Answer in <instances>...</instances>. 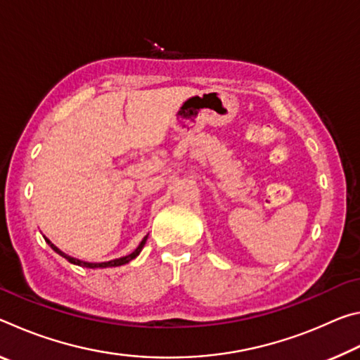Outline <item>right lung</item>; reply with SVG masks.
<instances>
[{
  "label": "right lung",
  "instance_id": "add662e5",
  "mask_svg": "<svg viewBox=\"0 0 360 360\" xmlns=\"http://www.w3.org/2000/svg\"><path fill=\"white\" fill-rule=\"evenodd\" d=\"M44 240H46L47 245L53 249V251L62 255V257H65L68 262H71V264L79 265V266H84V268H94V270H95V268H111V266H120V265L129 264V262H131L133 259L138 257L139 252L143 251V248H144V245H146V240H148V235L144 236V238L141 240V243H139V245H138V248H136L135 251H133L131 254L124 255V257H119V259H114V260H108V262H85V260H81V259L71 257V255L65 254L63 251H60V249H58L56 245H53V243H52L51 240L46 238V236H44Z\"/></svg>",
  "mask_w": 360,
  "mask_h": 360
}]
</instances>
